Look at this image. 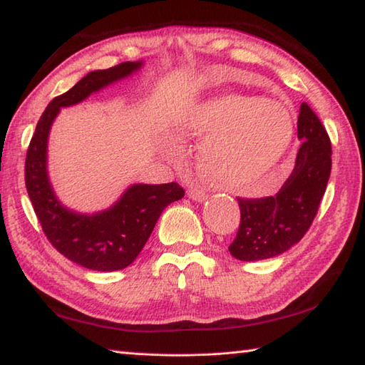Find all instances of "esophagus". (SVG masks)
<instances>
[{"label": "esophagus", "mask_w": 365, "mask_h": 365, "mask_svg": "<svg viewBox=\"0 0 365 365\" xmlns=\"http://www.w3.org/2000/svg\"><path fill=\"white\" fill-rule=\"evenodd\" d=\"M187 195H188V197L191 200H195V202H204V200L207 199L205 191L200 188V187H195V185H192V187H190V190L187 191Z\"/></svg>", "instance_id": "obj_1"}]
</instances>
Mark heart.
Here are the masks:
<instances>
[{"instance_id": "1", "label": "heart", "mask_w": 365, "mask_h": 365, "mask_svg": "<svg viewBox=\"0 0 365 365\" xmlns=\"http://www.w3.org/2000/svg\"><path fill=\"white\" fill-rule=\"evenodd\" d=\"M182 128L202 138L199 169L213 187L251 192L273 173L293 141V120L284 106L260 97L221 96L196 103Z\"/></svg>"}]
</instances>
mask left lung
<instances>
[{"instance_id":"obj_1","label":"left lung","mask_w":365,"mask_h":365,"mask_svg":"<svg viewBox=\"0 0 365 365\" xmlns=\"http://www.w3.org/2000/svg\"><path fill=\"white\" fill-rule=\"evenodd\" d=\"M301 147L294 168L274 196L240 199V227L232 257L255 262L289 251L304 237L319 210L331 174V141L320 119L306 103L299 108Z\"/></svg>"}]
</instances>
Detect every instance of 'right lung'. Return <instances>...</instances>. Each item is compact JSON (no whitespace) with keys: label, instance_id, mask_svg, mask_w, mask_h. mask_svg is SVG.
Here are the masks:
<instances>
[{"label":"right lung","instance_id":"right-lung-1","mask_svg":"<svg viewBox=\"0 0 365 365\" xmlns=\"http://www.w3.org/2000/svg\"><path fill=\"white\" fill-rule=\"evenodd\" d=\"M143 66V61H135L89 72L66 94L53 98L37 122L26 153L28 196L46 238L64 257L88 269L127 268L143 251L163 210L185 196L183 188L174 182L133 183L105 210L81 213L61 202L50 180L48 138L61 108L84 102L96 92L138 73Z\"/></svg>","mask_w":365,"mask_h":365}]
</instances>
